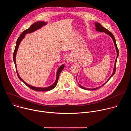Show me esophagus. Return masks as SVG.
I'll list each match as a JSON object with an SVG mask.
<instances>
[{
	"label": "esophagus",
	"instance_id": "34e87169",
	"mask_svg": "<svg viewBox=\"0 0 131 131\" xmlns=\"http://www.w3.org/2000/svg\"><path fill=\"white\" fill-rule=\"evenodd\" d=\"M66 60H67V62H71L73 61V59L71 57H70V56H69V57H68L67 58Z\"/></svg>",
	"mask_w": 131,
	"mask_h": 131
}]
</instances>
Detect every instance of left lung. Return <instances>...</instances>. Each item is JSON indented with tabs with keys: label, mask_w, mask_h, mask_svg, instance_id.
I'll return each instance as SVG.
<instances>
[{
	"label": "left lung",
	"mask_w": 131,
	"mask_h": 131,
	"mask_svg": "<svg viewBox=\"0 0 131 131\" xmlns=\"http://www.w3.org/2000/svg\"><path fill=\"white\" fill-rule=\"evenodd\" d=\"M95 27H96V31H101V32H105V33L107 34L108 35H109L112 38H113V40L114 41V44H115V47H116V51L117 52V57L116 58V61H115V66H114V72H113V73L111 74V76L109 77V78L108 79V80L104 83L102 85V86H103L104 85H105L108 81V80L112 77V76H113L114 74L115 73V72H116V63H117V58L118 57L119 55V50H118V47H117V44H116V40H115V37L113 35V34H112L110 31H109L107 29L105 28V27H104L103 26H102L100 23H95ZM77 78V77H76ZM79 85V86L84 89V90H96V89H98L99 88H100V87H99V88H94V89H88V88H85L82 86H81L79 83H78Z\"/></svg>",
	"instance_id": "left-lung-1"
}]
</instances>
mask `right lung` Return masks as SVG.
Instances as JSON below:
<instances>
[{"label":"right lung","mask_w":131,"mask_h":131,"mask_svg":"<svg viewBox=\"0 0 131 131\" xmlns=\"http://www.w3.org/2000/svg\"><path fill=\"white\" fill-rule=\"evenodd\" d=\"M46 24V22H37L35 23H34L33 24H32L30 27L26 30H25L24 31H23V32L21 34L20 36L18 37L17 41H16V46H15V49H14V53H13V61H14V64H15V68H16V62H15V56H16V52H17V49H18V46H19L20 45V43L21 42V40L23 39V38L25 36V35H26V34H28V33H30L36 30H37V29H39L40 28V27H41L43 25H45ZM64 65H62L61 66H60V67L59 68L58 71H57V79H56V81L51 86H49V87H47V88H37V87H34V86H31L28 84H27L24 80H23L20 77V76L18 75V72H17V69H16V73H17V75L18 77V78H19L23 83H24V84H25L28 87H29L30 89L33 90H35V91H50V90H52L53 89H54L56 85H57V83H58V80H59V75L61 73V72L62 71V70L64 69Z\"/></svg>","instance_id":"obj_1"}]
</instances>
